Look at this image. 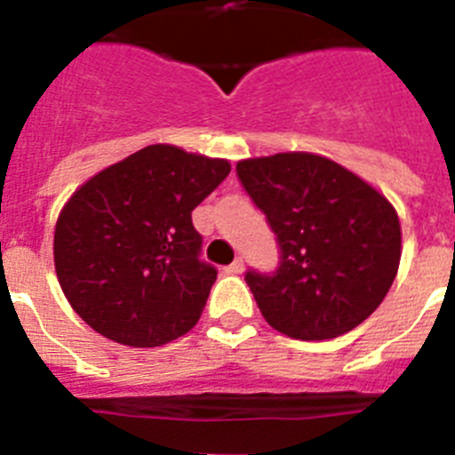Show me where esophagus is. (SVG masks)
Masks as SVG:
<instances>
[{"instance_id":"1","label":"esophagus","mask_w":455,"mask_h":455,"mask_svg":"<svg viewBox=\"0 0 455 455\" xmlns=\"http://www.w3.org/2000/svg\"><path fill=\"white\" fill-rule=\"evenodd\" d=\"M225 273H230V275H239V273H243V259H241V257H236L230 267H225Z\"/></svg>"}]
</instances>
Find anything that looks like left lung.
Masks as SVG:
<instances>
[{"mask_svg": "<svg viewBox=\"0 0 455 455\" xmlns=\"http://www.w3.org/2000/svg\"><path fill=\"white\" fill-rule=\"evenodd\" d=\"M236 175L280 246L275 271L246 273L268 325L321 341L363 323L399 271L401 225L387 198L309 152L246 159Z\"/></svg>", "mask_w": 455, "mask_h": 455, "instance_id": "1", "label": "left lung"}]
</instances>
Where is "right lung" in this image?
I'll list each match as a JSON object with an SVG mask.
<instances>
[{
	"label": "right lung",
	"instance_id": "add662e5",
	"mask_svg": "<svg viewBox=\"0 0 455 455\" xmlns=\"http://www.w3.org/2000/svg\"><path fill=\"white\" fill-rule=\"evenodd\" d=\"M230 175L225 159L148 146L72 193L54 267L72 309L108 339L162 347L198 323L216 268L191 212Z\"/></svg>",
	"mask_w": 455,
	"mask_h": 455
}]
</instances>
